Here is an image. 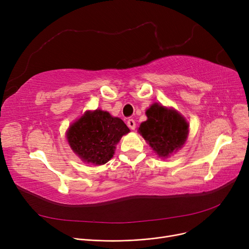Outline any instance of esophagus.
Segmentation results:
<instances>
[{
    "instance_id": "34e87169",
    "label": "esophagus",
    "mask_w": 249,
    "mask_h": 249,
    "mask_svg": "<svg viewBox=\"0 0 249 249\" xmlns=\"http://www.w3.org/2000/svg\"><path fill=\"white\" fill-rule=\"evenodd\" d=\"M127 125H128V127L131 129V130H134L135 129V127H136V123H135V121L133 120V119H129L128 121H127Z\"/></svg>"
}]
</instances>
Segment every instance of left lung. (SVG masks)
I'll return each instance as SVG.
<instances>
[{
    "mask_svg": "<svg viewBox=\"0 0 249 249\" xmlns=\"http://www.w3.org/2000/svg\"><path fill=\"white\" fill-rule=\"evenodd\" d=\"M147 120L141 123L139 133L161 158H166L186 142L189 124L177 111L153 104L146 111Z\"/></svg>",
    "mask_w": 249,
    "mask_h": 249,
    "instance_id": "left-lung-1",
    "label": "left lung"
}]
</instances>
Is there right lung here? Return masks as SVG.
I'll list each match as a JSON object with an SVG mask.
<instances>
[{
  "instance_id": "add662e5",
  "label": "right lung",
  "mask_w": 249,
  "mask_h": 249,
  "mask_svg": "<svg viewBox=\"0 0 249 249\" xmlns=\"http://www.w3.org/2000/svg\"><path fill=\"white\" fill-rule=\"evenodd\" d=\"M130 131L120 118L108 112H87L68 131L71 149L87 162L104 164L114 154L115 145Z\"/></svg>"
}]
</instances>
